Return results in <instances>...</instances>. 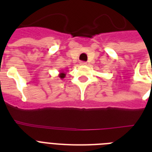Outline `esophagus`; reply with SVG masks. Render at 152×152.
I'll return each instance as SVG.
<instances>
[{
    "mask_svg": "<svg viewBox=\"0 0 152 152\" xmlns=\"http://www.w3.org/2000/svg\"><path fill=\"white\" fill-rule=\"evenodd\" d=\"M80 65H87V62L80 61Z\"/></svg>",
    "mask_w": 152,
    "mask_h": 152,
    "instance_id": "1",
    "label": "esophagus"
}]
</instances>
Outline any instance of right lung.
<instances>
[{
    "mask_svg": "<svg viewBox=\"0 0 152 152\" xmlns=\"http://www.w3.org/2000/svg\"><path fill=\"white\" fill-rule=\"evenodd\" d=\"M61 72H60L59 73V75H58V76H59L60 78L61 79H63V78H64V76H65V75H66V74H65V72H64V70H61Z\"/></svg>",
    "mask_w": 152,
    "mask_h": 152,
    "instance_id": "add662e5",
    "label": "right lung"
}]
</instances>
